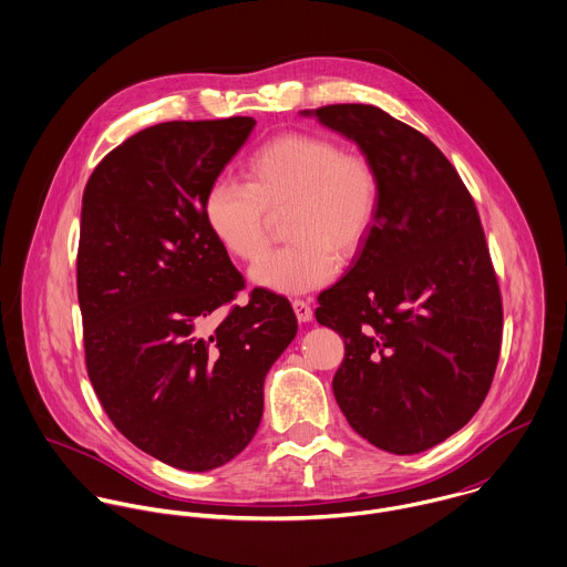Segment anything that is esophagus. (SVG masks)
Segmentation results:
<instances>
[{
  "mask_svg": "<svg viewBox=\"0 0 567 567\" xmlns=\"http://www.w3.org/2000/svg\"><path fill=\"white\" fill-rule=\"evenodd\" d=\"M293 311H296V317H298L300 321H311V319H313V309H311V305L305 302V300H293Z\"/></svg>",
  "mask_w": 567,
  "mask_h": 567,
  "instance_id": "esophagus-1",
  "label": "esophagus"
}]
</instances>
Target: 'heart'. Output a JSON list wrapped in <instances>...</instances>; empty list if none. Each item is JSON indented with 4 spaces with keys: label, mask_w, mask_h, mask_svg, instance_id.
I'll return each instance as SVG.
<instances>
[{
    "label": "heart",
    "mask_w": 567,
    "mask_h": 567,
    "mask_svg": "<svg viewBox=\"0 0 567 567\" xmlns=\"http://www.w3.org/2000/svg\"><path fill=\"white\" fill-rule=\"evenodd\" d=\"M244 183L219 176L202 197L213 239L239 260H254L267 241V213L289 208V246L265 254L254 285L300 296L326 285L337 256L352 258L368 239L380 204L377 165L315 132H282L254 147L241 165Z\"/></svg>",
    "instance_id": "b5f03b06"
}]
</instances>
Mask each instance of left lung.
Masks as SVG:
<instances>
[{"instance_id":"1","label":"left lung","mask_w":567,"mask_h":567,"mask_svg":"<svg viewBox=\"0 0 567 567\" xmlns=\"http://www.w3.org/2000/svg\"><path fill=\"white\" fill-rule=\"evenodd\" d=\"M377 165L374 226L315 317L343 337L332 391L380 450L417 454L463 429L496 374L503 300L476 204L440 147L370 104L302 111Z\"/></svg>"}]
</instances>
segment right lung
<instances>
[{
  "mask_svg": "<svg viewBox=\"0 0 567 567\" xmlns=\"http://www.w3.org/2000/svg\"><path fill=\"white\" fill-rule=\"evenodd\" d=\"M252 117L167 122L126 138L82 195L78 302L93 389L115 429L154 458L208 472L262 417V382L298 332L287 298L246 287L213 239L202 197Z\"/></svg>",
  "mask_w": 567,
  "mask_h": 567,
  "instance_id": "1",
  "label": "right lung"
}]
</instances>
